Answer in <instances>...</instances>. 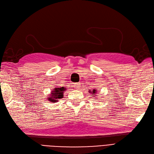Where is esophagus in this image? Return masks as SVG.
I'll return each instance as SVG.
<instances>
[{
  "label": "esophagus",
  "mask_w": 154,
  "mask_h": 154,
  "mask_svg": "<svg viewBox=\"0 0 154 154\" xmlns=\"http://www.w3.org/2000/svg\"><path fill=\"white\" fill-rule=\"evenodd\" d=\"M80 86H81V84H80V83H76V84H74V87H75L76 89L80 88Z\"/></svg>",
  "instance_id": "esophagus-1"
}]
</instances>
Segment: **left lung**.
I'll list each match as a JSON object with an SVG mask.
<instances>
[{"mask_svg":"<svg viewBox=\"0 0 154 154\" xmlns=\"http://www.w3.org/2000/svg\"><path fill=\"white\" fill-rule=\"evenodd\" d=\"M97 89H93V91H91V92H89V93H91V94H92L93 95H94V94H97ZM94 97H95V96H94Z\"/></svg>","mask_w":154,"mask_h":154,"instance_id":"obj_1","label":"left lung"}]
</instances>
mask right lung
Returning <instances> with one entry per match:
<instances>
[{
  "label": "right lung",
  "mask_w": 154,
  "mask_h": 154,
  "mask_svg": "<svg viewBox=\"0 0 154 154\" xmlns=\"http://www.w3.org/2000/svg\"><path fill=\"white\" fill-rule=\"evenodd\" d=\"M66 90V87L65 88L64 87H57L54 89H53L51 92V97L48 98V101L55 103L58 101V100L61 99L63 97V93Z\"/></svg>",
  "instance_id": "right-lung-1"
}]
</instances>
